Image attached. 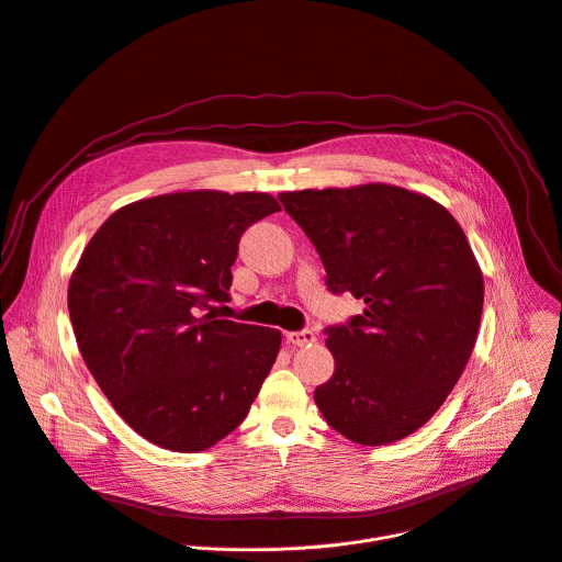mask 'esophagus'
Wrapping results in <instances>:
<instances>
[{
    "instance_id": "1",
    "label": "esophagus",
    "mask_w": 562,
    "mask_h": 562,
    "mask_svg": "<svg viewBox=\"0 0 562 562\" xmlns=\"http://www.w3.org/2000/svg\"><path fill=\"white\" fill-rule=\"evenodd\" d=\"M286 340H289L293 347H304V345H312V342H316V334H314L312 329L289 331V334H286Z\"/></svg>"
}]
</instances>
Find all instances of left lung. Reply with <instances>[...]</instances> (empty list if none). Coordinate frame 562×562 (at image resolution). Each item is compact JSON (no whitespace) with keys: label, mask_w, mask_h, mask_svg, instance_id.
Masks as SVG:
<instances>
[{"label":"left lung","mask_w":562,"mask_h":562,"mask_svg":"<svg viewBox=\"0 0 562 562\" xmlns=\"http://www.w3.org/2000/svg\"><path fill=\"white\" fill-rule=\"evenodd\" d=\"M278 196L316 246L329 291L366 302L325 329L336 363L314 392L325 422L361 446L413 435L462 376L482 321L484 280L462 226L387 183Z\"/></svg>","instance_id":"left-lung-1"}]
</instances>
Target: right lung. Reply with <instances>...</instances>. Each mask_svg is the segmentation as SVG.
Returning <instances> with one entry per match:
<instances>
[{
	"mask_svg": "<svg viewBox=\"0 0 562 562\" xmlns=\"http://www.w3.org/2000/svg\"><path fill=\"white\" fill-rule=\"evenodd\" d=\"M280 203L267 192L192 190L116 211L69 280L82 359L121 419L177 452L215 446L250 411L278 329L220 321L241 233Z\"/></svg>",
	"mask_w": 562,
	"mask_h": 562,
	"instance_id": "add662e5",
	"label": "right lung"
}]
</instances>
